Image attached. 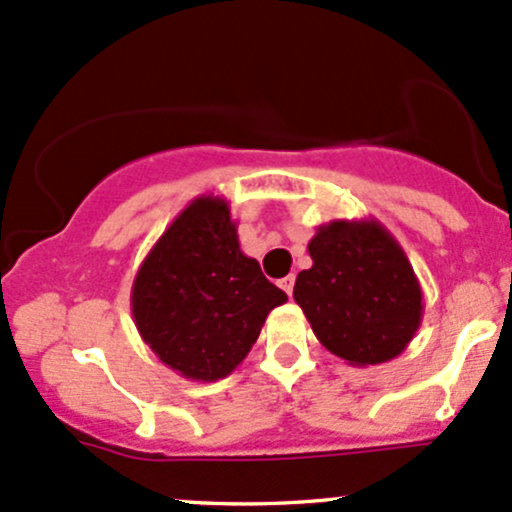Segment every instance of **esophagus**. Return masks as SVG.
<instances>
[{
	"label": "esophagus",
	"mask_w": 512,
	"mask_h": 512,
	"mask_svg": "<svg viewBox=\"0 0 512 512\" xmlns=\"http://www.w3.org/2000/svg\"><path fill=\"white\" fill-rule=\"evenodd\" d=\"M294 282H296V277H294V274H289V277L279 279V286H282V289L286 291V294L291 296V291H294Z\"/></svg>",
	"instance_id": "esophagus-1"
}]
</instances>
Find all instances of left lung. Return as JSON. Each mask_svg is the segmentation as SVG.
<instances>
[{
    "label": "left lung",
    "instance_id": "1",
    "mask_svg": "<svg viewBox=\"0 0 512 512\" xmlns=\"http://www.w3.org/2000/svg\"><path fill=\"white\" fill-rule=\"evenodd\" d=\"M308 255L294 301L320 345L352 367L401 355L423 320V289L389 230L376 218H338L318 226Z\"/></svg>",
    "mask_w": 512,
    "mask_h": 512
}]
</instances>
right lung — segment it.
I'll list each match as a JSON object with an SVG mask.
<instances>
[{"mask_svg": "<svg viewBox=\"0 0 512 512\" xmlns=\"http://www.w3.org/2000/svg\"><path fill=\"white\" fill-rule=\"evenodd\" d=\"M286 294L238 243L223 196L201 194L165 228L138 267L131 313L145 345L192 381H218L252 350Z\"/></svg>", "mask_w": 512, "mask_h": 512, "instance_id": "right-lung-1", "label": "right lung"}]
</instances>
